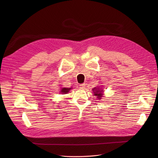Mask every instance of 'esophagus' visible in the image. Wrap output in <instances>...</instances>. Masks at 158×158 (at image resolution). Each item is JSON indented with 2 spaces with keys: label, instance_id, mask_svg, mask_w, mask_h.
<instances>
[{
  "label": "esophagus",
  "instance_id": "1",
  "mask_svg": "<svg viewBox=\"0 0 158 158\" xmlns=\"http://www.w3.org/2000/svg\"><path fill=\"white\" fill-rule=\"evenodd\" d=\"M85 86H86L85 83H82V84H81V85H79L80 88H82V89H83V88H85Z\"/></svg>",
  "mask_w": 158,
  "mask_h": 158
}]
</instances>
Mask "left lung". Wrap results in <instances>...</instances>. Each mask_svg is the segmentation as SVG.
Returning a JSON list of instances; mask_svg holds the SVG:
<instances>
[{
  "label": "left lung",
  "instance_id": "obj_1",
  "mask_svg": "<svg viewBox=\"0 0 158 158\" xmlns=\"http://www.w3.org/2000/svg\"><path fill=\"white\" fill-rule=\"evenodd\" d=\"M92 90L94 91V93L95 96H97V98H98V99H101V97L103 95V94H102L103 90H101V89L97 88H94Z\"/></svg>",
  "mask_w": 158,
  "mask_h": 158
}]
</instances>
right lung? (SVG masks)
<instances>
[{"label":"right lung","instance_id":"right-lung-1","mask_svg":"<svg viewBox=\"0 0 158 158\" xmlns=\"http://www.w3.org/2000/svg\"><path fill=\"white\" fill-rule=\"evenodd\" d=\"M70 89H72V88H62L60 92L63 94H66L69 92V91L70 90Z\"/></svg>","mask_w":158,"mask_h":158}]
</instances>
